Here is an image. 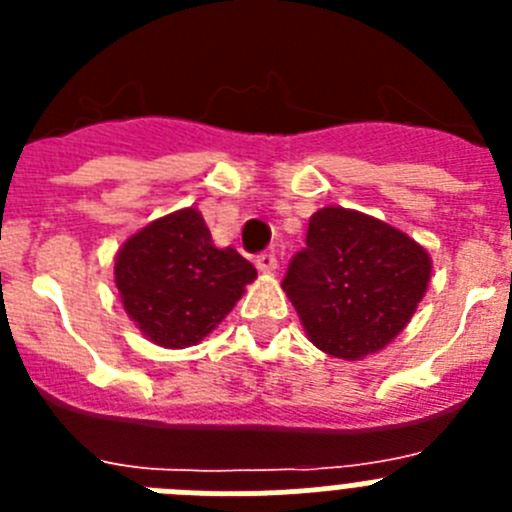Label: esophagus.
<instances>
[{"label":"esophagus","instance_id":"obj_1","mask_svg":"<svg viewBox=\"0 0 512 512\" xmlns=\"http://www.w3.org/2000/svg\"><path fill=\"white\" fill-rule=\"evenodd\" d=\"M279 266L277 256L274 253H261V256H256V269L261 271V274H274Z\"/></svg>","mask_w":512,"mask_h":512}]
</instances>
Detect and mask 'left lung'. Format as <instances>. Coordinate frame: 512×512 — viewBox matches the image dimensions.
Returning <instances> with one entry per match:
<instances>
[{"instance_id":"1","label":"left lung","mask_w":512,"mask_h":512,"mask_svg":"<svg viewBox=\"0 0 512 512\" xmlns=\"http://www.w3.org/2000/svg\"><path fill=\"white\" fill-rule=\"evenodd\" d=\"M305 243L282 289L307 341L343 361L390 346L425 297L431 253L395 225L348 207L312 212Z\"/></svg>"}]
</instances>
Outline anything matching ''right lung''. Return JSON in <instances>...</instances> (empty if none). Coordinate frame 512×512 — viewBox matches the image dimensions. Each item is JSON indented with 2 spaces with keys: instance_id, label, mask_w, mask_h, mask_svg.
<instances>
[{
  "instance_id": "obj_1",
  "label": "right lung",
  "mask_w": 512,
  "mask_h": 512,
  "mask_svg": "<svg viewBox=\"0 0 512 512\" xmlns=\"http://www.w3.org/2000/svg\"><path fill=\"white\" fill-rule=\"evenodd\" d=\"M115 287L135 328L161 348L205 341L256 279L233 246L217 248L197 207L161 215L115 253Z\"/></svg>"
}]
</instances>
